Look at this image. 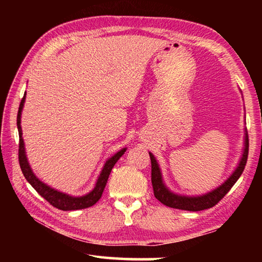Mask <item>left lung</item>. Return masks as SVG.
<instances>
[{
    "label": "left lung",
    "mask_w": 262,
    "mask_h": 262,
    "mask_svg": "<svg viewBox=\"0 0 262 262\" xmlns=\"http://www.w3.org/2000/svg\"><path fill=\"white\" fill-rule=\"evenodd\" d=\"M245 148H244L243 156L239 161V164L233 173L224 181L219 187L215 188L211 192L200 195V196H184L172 193L164 184L162 178V172L159 168L158 163L151 152H149L150 159H151V183L154 187V195L158 201H161L163 205L167 207L176 208V209L188 210V211H200L208 209V208L214 207L217 205L222 199L225 196L232 186L236 184V181L242 176L244 168H245L247 156H248V135L245 133Z\"/></svg>",
    "instance_id": "8db88e82"
}]
</instances>
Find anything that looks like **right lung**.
Here are the masks:
<instances>
[{"instance_id": "add662e5", "label": "right lung", "mask_w": 262, "mask_h": 262, "mask_svg": "<svg viewBox=\"0 0 262 262\" xmlns=\"http://www.w3.org/2000/svg\"><path fill=\"white\" fill-rule=\"evenodd\" d=\"M25 96H26V92L24 94L23 98H21L19 108H18V114H17V128H18V134H19L18 159H19L20 170L23 172L25 179L29 181L31 186H32V187L37 190V192L40 194L45 200H47L53 207L57 208V209L67 211V210L85 209V208L92 207L101 198V195H103L104 188L106 186V183H107L111 171H112L115 163L119 161V158L125 154L126 148L121 149L120 151H118L114 156H112L106 161L103 170H101L98 179H97L95 188L92 189L90 193L83 195V196H70L68 194H64L62 192H59V190L50 187V186L43 184L42 181H40L37 177H35L32 168H31L30 164L28 162V158H26L24 141H23V136H21L23 135V133H21V127H20V115H21V110H23V106H24Z\"/></svg>"}]
</instances>
